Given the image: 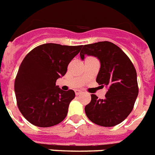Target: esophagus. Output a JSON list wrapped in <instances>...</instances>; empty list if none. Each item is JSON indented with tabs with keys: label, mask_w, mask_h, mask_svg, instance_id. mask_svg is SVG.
Segmentation results:
<instances>
[{
	"label": "esophagus",
	"mask_w": 155,
	"mask_h": 155,
	"mask_svg": "<svg viewBox=\"0 0 155 155\" xmlns=\"http://www.w3.org/2000/svg\"><path fill=\"white\" fill-rule=\"evenodd\" d=\"M81 94V90H75V94H76L77 96H78V95H80Z\"/></svg>",
	"instance_id": "1"
}]
</instances>
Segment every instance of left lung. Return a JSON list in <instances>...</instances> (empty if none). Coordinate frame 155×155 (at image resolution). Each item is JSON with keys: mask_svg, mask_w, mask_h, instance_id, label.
<instances>
[{"mask_svg": "<svg viewBox=\"0 0 155 155\" xmlns=\"http://www.w3.org/2000/svg\"><path fill=\"white\" fill-rule=\"evenodd\" d=\"M85 55L100 61L96 81L107 88L104 99L91 94V101L85 107V114L95 124L114 127L128 117L138 97L135 68L127 54L110 41L85 45L80 52L81 60Z\"/></svg>", "mask_w": 155, "mask_h": 155, "instance_id": "obj_1", "label": "left lung"}]
</instances>
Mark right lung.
<instances>
[{"mask_svg": "<svg viewBox=\"0 0 155 155\" xmlns=\"http://www.w3.org/2000/svg\"><path fill=\"white\" fill-rule=\"evenodd\" d=\"M81 47L47 43L34 48L22 61L14 91L19 110L31 124L49 127L65 118L75 93L61 90L56 81L65 75Z\"/></svg>", "mask_w": 155, "mask_h": 155, "instance_id": "1", "label": "right lung"}]
</instances>
